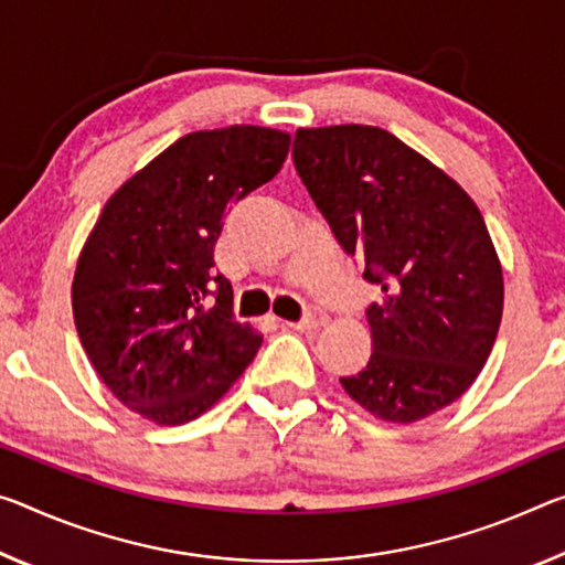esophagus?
I'll list each match as a JSON object with an SVG mask.
<instances>
[{"label": "esophagus", "instance_id": "1", "mask_svg": "<svg viewBox=\"0 0 565 565\" xmlns=\"http://www.w3.org/2000/svg\"><path fill=\"white\" fill-rule=\"evenodd\" d=\"M284 324L291 327V329H299V331H303V329H317V327L321 324V317H319V315H307L301 321H284Z\"/></svg>", "mask_w": 565, "mask_h": 565}]
</instances>
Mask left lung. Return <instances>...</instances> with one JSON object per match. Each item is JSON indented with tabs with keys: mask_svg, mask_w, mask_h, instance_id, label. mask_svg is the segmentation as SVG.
<instances>
[{
	"mask_svg": "<svg viewBox=\"0 0 565 565\" xmlns=\"http://www.w3.org/2000/svg\"><path fill=\"white\" fill-rule=\"evenodd\" d=\"M294 166L364 279L372 356L342 377L356 405L409 425L452 405L486 366L503 317V268L462 188L372 125L299 128Z\"/></svg>",
	"mask_w": 565,
	"mask_h": 565,
	"instance_id": "1",
	"label": "left lung"
}]
</instances>
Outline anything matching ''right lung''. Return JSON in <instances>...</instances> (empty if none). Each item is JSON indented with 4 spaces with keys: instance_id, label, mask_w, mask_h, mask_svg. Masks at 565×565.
Listing matches in <instances>:
<instances>
[{
    "instance_id": "right-lung-1",
    "label": "right lung",
    "mask_w": 565,
    "mask_h": 565,
    "mask_svg": "<svg viewBox=\"0 0 565 565\" xmlns=\"http://www.w3.org/2000/svg\"><path fill=\"white\" fill-rule=\"evenodd\" d=\"M289 132H188L110 195L79 250L73 315L107 390L156 425H183L226 395L262 334L234 319L213 248L231 203L279 173Z\"/></svg>"
}]
</instances>
